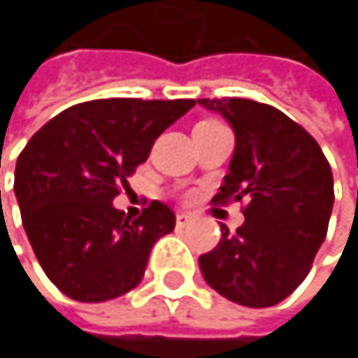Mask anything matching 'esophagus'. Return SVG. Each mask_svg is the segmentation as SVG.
I'll return each mask as SVG.
<instances>
[{"mask_svg": "<svg viewBox=\"0 0 358 358\" xmlns=\"http://www.w3.org/2000/svg\"><path fill=\"white\" fill-rule=\"evenodd\" d=\"M190 222H192V215H190V213H178V215H176V226H178V228H186Z\"/></svg>", "mask_w": 358, "mask_h": 358, "instance_id": "34e87169", "label": "esophagus"}]
</instances>
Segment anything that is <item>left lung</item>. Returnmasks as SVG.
<instances>
[{
    "mask_svg": "<svg viewBox=\"0 0 358 358\" xmlns=\"http://www.w3.org/2000/svg\"><path fill=\"white\" fill-rule=\"evenodd\" d=\"M234 130L230 172L215 201H243L245 224L199 257L205 282L232 303L273 307L307 278L334 207L331 168L317 141L252 99H199Z\"/></svg>",
    "mask_w": 358,
    "mask_h": 358,
    "instance_id": "1",
    "label": "left lung"
}]
</instances>
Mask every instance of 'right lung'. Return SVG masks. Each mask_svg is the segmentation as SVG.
<instances>
[{
    "instance_id": "add662e5",
    "label": "right lung",
    "mask_w": 358,
    "mask_h": 358,
    "mask_svg": "<svg viewBox=\"0 0 358 358\" xmlns=\"http://www.w3.org/2000/svg\"><path fill=\"white\" fill-rule=\"evenodd\" d=\"M194 99H95L64 109L27 143L14 192L47 278L70 299L103 303L138 286L151 247L176 226L153 201L132 220L113 207L155 138Z\"/></svg>"
}]
</instances>
